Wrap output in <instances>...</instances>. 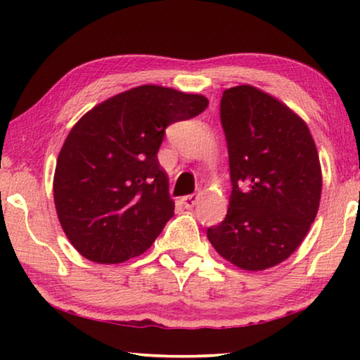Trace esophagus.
<instances>
[{
    "mask_svg": "<svg viewBox=\"0 0 360 360\" xmlns=\"http://www.w3.org/2000/svg\"><path fill=\"white\" fill-rule=\"evenodd\" d=\"M197 202H198V195H197V193L186 195V197H182V198H181V203L184 205V208H187V210L193 208V206L197 205Z\"/></svg>",
    "mask_w": 360,
    "mask_h": 360,
    "instance_id": "esophagus-1",
    "label": "esophagus"
}]
</instances>
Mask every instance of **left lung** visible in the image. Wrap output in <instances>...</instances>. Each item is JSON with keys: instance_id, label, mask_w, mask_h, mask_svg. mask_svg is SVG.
Returning a JSON list of instances; mask_svg holds the SVG:
<instances>
[{"instance_id": "obj_1", "label": "left lung", "mask_w": 360, "mask_h": 360, "mask_svg": "<svg viewBox=\"0 0 360 360\" xmlns=\"http://www.w3.org/2000/svg\"><path fill=\"white\" fill-rule=\"evenodd\" d=\"M221 122L233 188L227 216L206 235L233 265L266 270L295 252L318 214V149L303 119L252 85L225 90Z\"/></svg>"}]
</instances>
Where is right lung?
<instances>
[{
  "instance_id": "add662e5",
  "label": "right lung",
  "mask_w": 360,
  "mask_h": 360,
  "mask_svg": "<svg viewBox=\"0 0 360 360\" xmlns=\"http://www.w3.org/2000/svg\"><path fill=\"white\" fill-rule=\"evenodd\" d=\"M203 95L139 85L82 115L53 174L65 235L85 259L120 264L143 254L174 214L157 152L168 125L208 108Z\"/></svg>"
}]
</instances>
